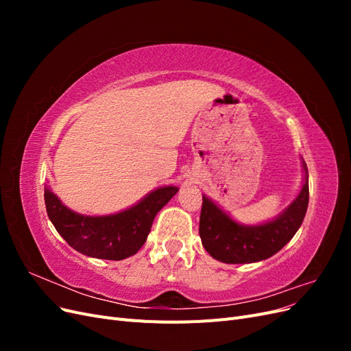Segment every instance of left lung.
I'll use <instances>...</instances> for the list:
<instances>
[{
	"instance_id": "8db88e82",
	"label": "left lung",
	"mask_w": 351,
	"mask_h": 351,
	"mask_svg": "<svg viewBox=\"0 0 351 351\" xmlns=\"http://www.w3.org/2000/svg\"><path fill=\"white\" fill-rule=\"evenodd\" d=\"M304 183L293 204L274 221L241 226L206 196L202 197L199 236L212 258L224 263H252L280 252L300 228L309 205V176L303 162Z\"/></svg>"
}]
</instances>
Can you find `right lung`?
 <instances>
[{
	"label": "right lung",
	"instance_id": "obj_1",
	"mask_svg": "<svg viewBox=\"0 0 351 351\" xmlns=\"http://www.w3.org/2000/svg\"><path fill=\"white\" fill-rule=\"evenodd\" d=\"M177 192L174 186L159 187L137 205L104 217L76 214L62 205L48 187L44 196L51 222L74 250L97 259L121 261L143 246L155 215Z\"/></svg>",
	"mask_w": 351,
	"mask_h": 351
}]
</instances>
